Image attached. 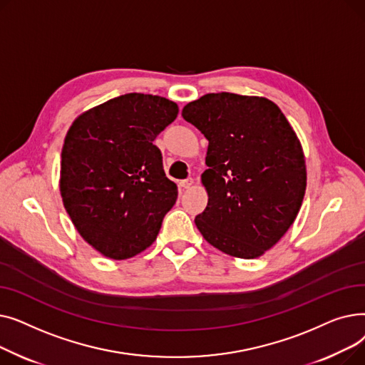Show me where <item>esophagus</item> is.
I'll use <instances>...</instances> for the list:
<instances>
[{
  "instance_id": "34e87169",
  "label": "esophagus",
  "mask_w": 365,
  "mask_h": 365,
  "mask_svg": "<svg viewBox=\"0 0 365 365\" xmlns=\"http://www.w3.org/2000/svg\"><path fill=\"white\" fill-rule=\"evenodd\" d=\"M192 185H194V180H192V179H186V180H180V182H179V186L183 187V189L192 187Z\"/></svg>"
}]
</instances>
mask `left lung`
I'll return each mask as SVG.
<instances>
[{
    "mask_svg": "<svg viewBox=\"0 0 365 365\" xmlns=\"http://www.w3.org/2000/svg\"><path fill=\"white\" fill-rule=\"evenodd\" d=\"M183 118L208 140L201 183L208 202L195 217L202 238L225 255L256 259L297 217L306 190L302 143L269 99L208 93Z\"/></svg>",
    "mask_w": 365,
    "mask_h": 365,
    "instance_id": "8db88e82",
    "label": "left lung"
}]
</instances>
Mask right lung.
Wrapping results in <instances>:
<instances>
[{
    "label": "right lung",
    "instance_id": "obj_1",
    "mask_svg": "<svg viewBox=\"0 0 365 365\" xmlns=\"http://www.w3.org/2000/svg\"><path fill=\"white\" fill-rule=\"evenodd\" d=\"M178 113L161 96L128 93L83 112L66 133L62 201L83 240L108 259L146 250L178 200L153 145Z\"/></svg>",
    "mask_w": 365,
    "mask_h": 365
}]
</instances>
